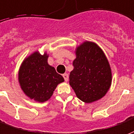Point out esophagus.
I'll return each instance as SVG.
<instances>
[{"instance_id":"34e87169","label":"esophagus","mask_w":134,"mask_h":134,"mask_svg":"<svg viewBox=\"0 0 134 134\" xmlns=\"http://www.w3.org/2000/svg\"><path fill=\"white\" fill-rule=\"evenodd\" d=\"M63 79H64V80L66 81H68V75L67 74H63Z\"/></svg>"}]
</instances>
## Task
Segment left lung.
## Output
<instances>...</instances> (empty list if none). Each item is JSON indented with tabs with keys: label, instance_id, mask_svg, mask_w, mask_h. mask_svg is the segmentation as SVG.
<instances>
[{
	"label": "left lung",
	"instance_id": "obj_1",
	"mask_svg": "<svg viewBox=\"0 0 134 134\" xmlns=\"http://www.w3.org/2000/svg\"><path fill=\"white\" fill-rule=\"evenodd\" d=\"M76 58L69 84L78 98L90 103L103 98L110 88L112 74L105 53L98 45L85 41L76 48Z\"/></svg>",
	"mask_w": 134,
	"mask_h": 134
}]
</instances>
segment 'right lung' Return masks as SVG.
Returning <instances> with one entry per match:
<instances>
[{
  "mask_svg": "<svg viewBox=\"0 0 134 134\" xmlns=\"http://www.w3.org/2000/svg\"><path fill=\"white\" fill-rule=\"evenodd\" d=\"M48 58L46 52L41 55L35 51L23 60L18 71V82L23 93L41 103L48 100L58 85L64 81L63 76L48 63Z\"/></svg>",
  "mask_w": 134,
  "mask_h": 134,
  "instance_id": "right-lung-1",
  "label": "right lung"
}]
</instances>
